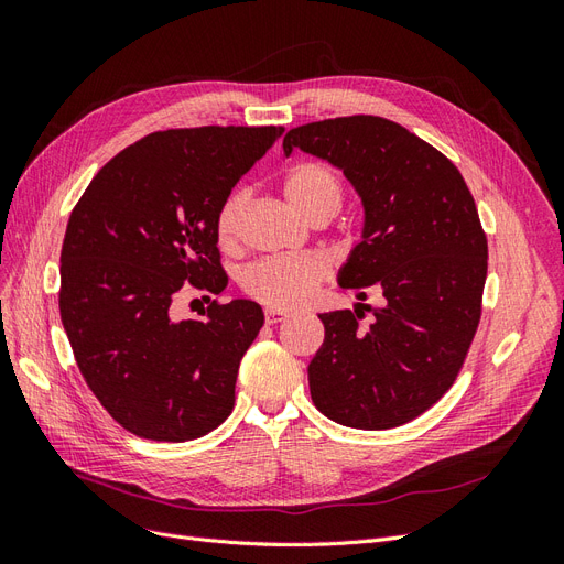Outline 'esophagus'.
Segmentation results:
<instances>
[{
	"instance_id": "esophagus-1",
	"label": "esophagus",
	"mask_w": 564,
	"mask_h": 564,
	"mask_svg": "<svg viewBox=\"0 0 564 564\" xmlns=\"http://www.w3.org/2000/svg\"><path fill=\"white\" fill-rule=\"evenodd\" d=\"M289 317L286 311H280V308H265V322L268 324H278V322H284Z\"/></svg>"
}]
</instances>
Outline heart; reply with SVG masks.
I'll list each match as a JSON object with an SVG mask.
<instances>
[{
	"label": "heart",
	"instance_id": "b5f03b06",
	"mask_svg": "<svg viewBox=\"0 0 564 564\" xmlns=\"http://www.w3.org/2000/svg\"><path fill=\"white\" fill-rule=\"evenodd\" d=\"M284 195L308 220L319 216L332 218L344 202V185L329 164L308 160L289 169L284 176ZM245 199V191H235L220 202L216 212V237L224 247L235 240ZM324 275H327V265L315 253L268 256L242 272V289L270 308L289 311L308 301Z\"/></svg>",
	"mask_w": 564,
	"mask_h": 564
}]
</instances>
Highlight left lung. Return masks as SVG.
<instances>
[{"instance_id": "obj_1", "label": "left lung", "mask_w": 564, "mask_h": 564, "mask_svg": "<svg viewBox=\"0 0 564 564\" xmlns=\"http://www.w3.org/2000/svg\"><path fill=\"white\" fill-rule=\"evenodd\" d=\"M327 160L362 199V240L338 284L383 308L322 313L324 344L308 365L319 412L348 429L386 431L421 416L452 388L477 332L487 237L458 169L416 133L373 115L311 122L284 135ZM362 305V303H357Z\"/></svg>"}]
</instances>
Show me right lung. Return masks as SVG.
Here are the masks:
<instances>
[{"instance_id": "right-lung-1", "label": "right lung", "mask_w": 564, "mask_h": 564, "mask_svg": "<svg viewBox=\"0 0 564 564\" xmlns=\"http://www.w3.org/2000/svg\"><path fill=\"white\" fill-rule=\"evenodd\" d=\"M282 127L155 131L94 176L67 220L61 319L77 367L129 433L185 442L224 423L247 348L263 327L259 303H212L174 319L185 282L220 294L216 212Z\"/></svg>"}]
</instances>
